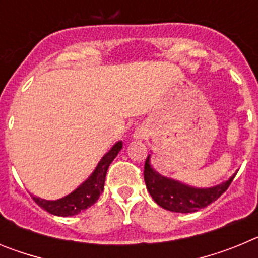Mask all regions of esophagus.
Returning <instances> with one entry per match:
<instances>
[{"instance_id": "1", "label": "esophagus", "mask_w": 258, "mask_h": 258, "mask_svg": "<svg viewBox=\"0 0 258 258\" xmlns=\"http://www.w3.org/2000/svg\"><path fill=\"white\" fill-rule=\"evenodd\" d=\"M137 137H145V134H142V133H138V136Z\"/></svg>"}]
</instances>
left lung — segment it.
<instances>
[{"label":"left lung","instance_id":"obj_1","mask_svg":"<svg viewBox=\"0 0 258 258\" xmlns=\"http://www.w3.org/2000/svg\"><path fill=\"white\" fill-rule=\"evenodd\" d=\"M146 187L156 204L161 208L177 213H191L206 208L211 203L216 202L229 188L234 177L229 181L211 188H194L173 179L165 178L154 172L150 166V156L145 161Z\"/></svg>","mask_w":258,"mask_h":258}]
</instances>
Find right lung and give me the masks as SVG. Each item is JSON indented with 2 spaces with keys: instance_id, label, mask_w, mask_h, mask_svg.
I'll use <instances>...</instances> for the list:
<instances>
[{
  "instance_id": "obj_1",
  "label": "right lung",
  "mask_w": 258,
  "mask_h": 258,
  "mask_svg": "<svg viewBox=\"0 0 258 258\" xmlns=\"http://www.w3.org/2000/svg\"><path fill=\"white\" fill-rule=\"evenodd\" d=\"M121 147V142L116 143L112 149L104 155L103 159L99 161L94 173L89 177V179H86L79 188H76L74 192H71L66 198H61L55 202L41 200L35 197H32V199L46 212L55 214V216H61V217L75 216V214H79L80 212L85 211L86 208L92 207L97 202L98 198L101 197L102 191L104 188V179H106L109 164L112 163L113 159L117 156Z\"/></svg>"
}]
</instances>
